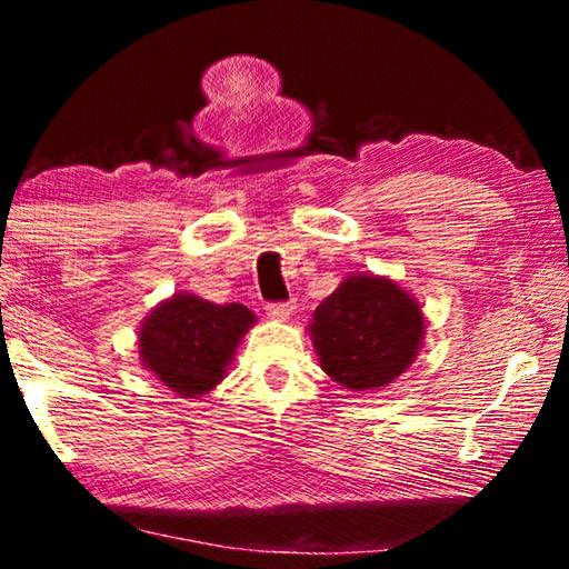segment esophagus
<instances>
[{"label": "esophagus", "instance_id": "obj_1", "mask_svg": "<svg viewBox=\"0 0 569 569\" xmlns=\"http://www.w3.org/2000/svg\"><path fill=\"white\" fill-rule=\"evenodd\" d=\"M266 313L271 316L276 321H286L288 316L293 313V301H281V303H268L266 306Z\"/></svg>", "mask_w": 569, "mask_h": 569}]
</instances>
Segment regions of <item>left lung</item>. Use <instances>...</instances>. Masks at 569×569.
Masks as SVG:
<instances>
[{
  "mask_svg": "<svg viewBox=\"0 0 569 569\" xmlns=\"http://www.w3.org/2000/svg\"><path fill=\"white\" fill-rule=\"evenodd\" d=\"M417 298L387 276L351 273L308 323L321 369L349 391H377L417 361L423 341Z\"/></svg>",
  "mask_w": 569,
  "mask_h": 569,
  "instance_id": "obj_1",
  "label": "left lung"
}]
</instances>
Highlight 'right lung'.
I'll use <instances>...</instances> for the list:
<instances>
[{
    "label": "right lung",
    "mask_w": 569,
    "mask_h": 569,
    "mask_svg": "<svg viewBox=\"0 0 569 569\" xmlns=\"http://www.w3.org/2000/svg\"><path fill=\"white\" fill-rule=\"evenodd\" d=\"M253 323L256 313L243 303L220 306L196 293H172L140 323V363L180 399H198L226 379Z\"/></svg>",
    "instance_id": "obj_1"
}]
</instances>
